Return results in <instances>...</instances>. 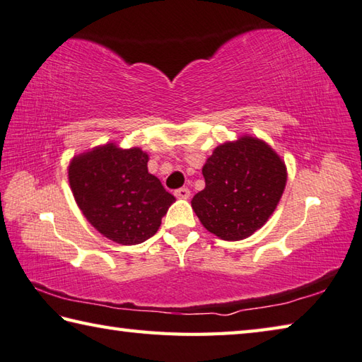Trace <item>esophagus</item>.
<instances>
[{
    "label": "esophagus",
    "instance_id": "34e87169",
    "mask_svg": "<svg viewBox=\"0 0 362 362\" xmlns=\"http://www.w3.org/2000/svg\"><path fill=\"white\" fill-rule=\"evenodd\" d=\"M175 197H176V199H184V200H186V199H189V197H190V190L187 187L176 189L175 190Z\"/></svg>",
    "mask_w": 362,
    "mask_h": 362
}]
</instances>
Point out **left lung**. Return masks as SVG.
<instances>
[{"label":"left lung","instance_id":"left-lung-1","mask_svg":"<svg viewBox=\"0 0 362 362\" xmlns=\"http://www.w3.org/2000/svg\"><path fill=\"white\" fill-rule=\"evenodd\" d=\"M192 208L203 227L227 241L250 236L274 213L287 182L281 158L264 141L243 137L217 146L203 165Z\"/></svg>","mask_w":362,"mask_h":362}]
</instances>
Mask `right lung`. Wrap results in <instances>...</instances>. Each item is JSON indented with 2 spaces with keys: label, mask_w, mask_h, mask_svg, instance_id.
<instances>
[{
  "label": "right lung",
  "mask_w": 362,
  "mask_h": 362,
  "mask_svg": "<svg viewBox=\"0 0 362 362\" xmlns=\"http://www.w3.org/2000/svg\"><path fill=\"white\" fill-rule=\"evenodd\" d=\"M140 148L112 143L71 162L69 182L78 208L94 228L122 245L146 241L176 200L154 175Z\"/></svg>",
  "instance_id": "1"
}]
</instances>
